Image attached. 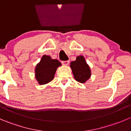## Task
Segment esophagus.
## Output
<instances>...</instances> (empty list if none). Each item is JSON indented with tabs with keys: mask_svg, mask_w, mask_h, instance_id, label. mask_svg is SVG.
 Listing matches in <instances>:
<instances>
[{
	"mask_svg": "<svg viewBox=\"0 0 131 131\" xmlns=\"http://www.w3.org/2000/svg\"><path fill=\"white\" fill-rule=\"evenodd\" d=\"M69 63H70L69 61H62V64H63V65H64V66L68 65Z\"/></svg>",
	"mask_w": 131,
	"mask_h": 131,
	"instance_id": "34e87169",
	"label": "esophagus"
}]
</instances>
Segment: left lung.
<instances>
[{"label":"left lung","mask_w":131,"mask_h":131,"mask_svg":"<svg viewBox=\"0 0 131 131\" xmlns=\"http://www.w3.org/2000/svg\"><path fill=\"white\" fill-rule=\"evenodd\" d=\"M74 79L77 82L85 84L91 78V70L90 67L87 63L85 58L83 56H77L76 60L70 63Z\"/></svg>","instance_id":"1"}]
</instances>
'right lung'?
I'll return each instance as SVG.
<instances>
[{
    "mask_svg": "<svg viewBox=\"0 0 131 131\" xmlns=\"http://www.w3.org/2000/svg\"><path fill=\"white\" fill-rule=\"evenodd\" d=\"M61 63L48 55H43L35 68V77L40 85L48 84L53 80L57 68Z\"/></svg>",
    "mask_w": 131,
    "mask_h": 131,
    "instance_id": "add662e5",
    "label": "right lung"
}]
</instances>
